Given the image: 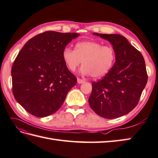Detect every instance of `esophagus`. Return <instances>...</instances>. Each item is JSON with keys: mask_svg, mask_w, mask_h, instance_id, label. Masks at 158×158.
I'll return each mask as SVG.
<instances>
[{"mask_svg": "<svg viewBox=\"0 0 158 158\" xmlns=\"http://www.w3.org/2000/svg\"><path fill=\"white\" fill-rule=\"evenodd\" d=\"M77 82H78V84H82V83H85V81L84 80H82L80 78H78V79H77Z\"/></svg>", "mask_w": 158, "mask_h": 158, "instance_id": "1", "label": "esophagus"}]
</instances>
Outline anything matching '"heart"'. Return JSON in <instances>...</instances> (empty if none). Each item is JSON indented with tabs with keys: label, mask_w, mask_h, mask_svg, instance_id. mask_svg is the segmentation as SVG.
<instances>
[{
	"label": "heart",
	"mask_w": 158,
	"mask_h": 158,
	"mask_svg": "<svg viewBox=\"0 0 158 158\" xmlns=\"http://www.w3.org/2000/svg\"><path fill=\"white\" fill-rule=\"evenodd\" d=\"M62 57L71 72H75L82 61L81 72L83 74L99 78L106 76L113 67L115 52L110 45L87 40L77 43L75 50L65 47L63 51Z\"/></svg>",
	"instance_id": "heart-1"
}]
</instances>
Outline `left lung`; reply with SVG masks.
<instances>
[{"mask_svg":"<svg viewBox=\"0 0 158 158\" xmlns=\"http://www.w3.org/2000/svg\"><path fill=\"white\" fill-rule=\"evenodd\" d=\"M110 42L115 52L113 68L101 80L93 82L90 107L101 117L112 119L128 114L138 104L148 82L142 54L120 34L93 33Z\"/></svg>","mask_w":158,"mask_h":158,"instance_id":"left-lung-1","label":"left lung"}]
</instances>
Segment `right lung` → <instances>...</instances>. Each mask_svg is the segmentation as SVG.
<instances>
[{
  "label": "right lung",
  "instance_id": "right-lung-1",
  "mask_svg": "<svg viewBox=\"0 0 158 158\" xmlns=\"http://www.w3.org/2000/svg\"><path fill=\"white\" fill-rule=\"evenodd\" d=\"M77 33L47 31L31 38L12 66V89L16 101L30 114L43 118L64 103L77 78L69 71L62 52Z\"/></svg>",
  "mask_w": 158,
  "mask_h": 158
}]
</instances>
